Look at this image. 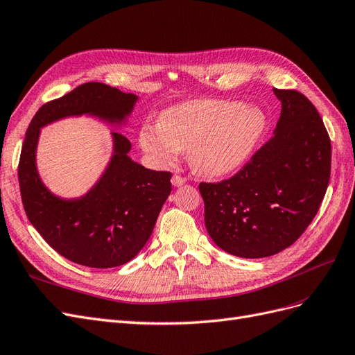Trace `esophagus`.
I'll return each mask as SVG.
<instances>
[{"label":"esophagus","instance_id":"obj_1","mask_svg":"<svg viewBox=\"0 0 355 355\" xmlns=\"http://www.w3.org/2000/svg\"><path fill=\"white\" fill-rule=\"evenodd\" d=\"M185 182H187V179L179 176V175H175L173 178H171V185H173V187H182V185H185Z\"/></svg>","mask_w":355,"mask_h":355}]
</instances>
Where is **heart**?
Here are the masks:
<instances>
[{"label": "heart", "mask_w": 355, "mask_h": 355, "mask_svg": "<svg viewBox=\"0 0 355 355\" xmlns=\"http://www.w3.org/2000/svg\"><path fill=\"white\" fill-rule=\"evenodd\" d=\"M265 128L256 106L204 99L166 110L158 124H144L139 145L157 166H170L188 149L191 167L204 176H222L250 157Z\"/></svg>", "instance_id": "1"}]
</instances>
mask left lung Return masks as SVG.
<instances>
[{"mask_svg": "<svg viewBox=\"0 0 355 355\" xmlns=\"http://www.w3.org/2000/svg\"><path fill=\"white\" fill-rule=\"evenodd\" d=\"M272 90L282 102L272 137L237 175L198 187L211 240L245 259L292 245L315 218L330 179V137L315 106L296 90Z\"/></svg>", "mask_w": 355, "mask_h": 355, "instance_id": "left-lung-1", "label": "left lung"}]
</instances>
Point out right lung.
<instances>
[{
	"instance_id": "1",
	"label": "right lung",
	"mask_w": 355,
	"mask_h": 355,
	"mask_svg": "<svg viewBox=\"0 0 355 355\" xmlns=\"http://www.w3.org/2000/svg\"><path fill=\"white\" fill-rule=\"evenodd\" d=\"M137 96L103 83H85L42 105L32 118L19 161V187L29 222L67 259L90 268L127 263L144 249L171 192V173L145 168L128 157L132 144L112 132V157L93 188L62 198L37 170L41 128L67 116L90 115L111 125L127 123Z\"/></svg>"
}]
</instances>
